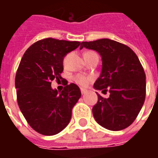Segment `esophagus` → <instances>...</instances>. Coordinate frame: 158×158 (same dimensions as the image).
I'll return each instance as SVG.
<instances>
[{"label":"esophagus","mask_w":158,"mask_h":158,"mask_svg":"<svg viewBox=\"0 0 158 158\" xmlns=\"http://www.w3.org/2000/svg\"><path fill=\"white\" fill-rule=\"evenodd\" d=\"M80 90H81V94H85L87 93V90L86 89H80Z\"/></svg>","instance_id":"esophagus-1"}]
</instances>
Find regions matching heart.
<instances>
[{
  "instance_id": "b5f03b06",
  "label": "heart",
  "mask_w": 158,
  "mask_h": 158,
  "mask_svg": "<svg viewBox=\"0 0 158 158\" xmlns=\"http://www.w3.org/2000/svg\"><path fill=\"white\" fill-rule=\"evenodd\" d=\"M93 52H88L86 53ZM73 80L77 84H79L81 87H86L89 85V84L93 80V77L85 75L83 74H77L73 76Z\"/></svg>"
}]
</instances>
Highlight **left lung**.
<instances>
[{"instance_id":"left-lung-1","label":"left lung","mask_w":158,"mask_h":158,"mask_svg":"<svg viewBox=\"0 0 158 158\" xmlns=\"http://www.w3.org/2000/svg\"><path fill=\"white\" fill-rule=\"evenodd\" d=\"M97 51L101 55L102 69L94 88L109 91L104 98L98 94L93 114L99 125L118 131L132 124L139 115L146 96V75L137 55L128 46L108 38L82 42L80 49Z\"/></svg>"}]
</instances>
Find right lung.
I'll return each mask as SVG.
<instances>
[{"instance_id":"right-lung-1","label":"right lung","mask_w":158,"mask_h":158,"mask_svg":"<svg viewBox=\"0 0 158 158\" xmlns=\"http://www.w3.org/2000/svg\"><path fill=\"white\" fill-rule=\"evenodd\" d=\"M79 42L48 38L34 43L23 54L15 75L19 107L28 125L43 135H54L66 127L72 109L81 97L76 84L64 86L59 94L51 87L62 79L63 60Z\"/></svg>"}]
</instances>
